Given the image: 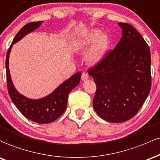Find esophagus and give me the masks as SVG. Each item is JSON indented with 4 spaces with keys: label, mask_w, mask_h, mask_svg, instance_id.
<instances>
[{
    "label": "esophagus",
    "mask_w": 160,
    "mask_h": 160,
    "mask_svg": "<svg viewBox=\"0 0 160 160\" xmlns=\"http://www.w3.org/2000/svg\"><path fill=\"white\" fill-rule=\"evenodd\" d=\"M82 80L83 81V82H85V81H87L88 79V73L86 72H83L82 75Z\"/></svg>",
    "instance_id": "1"
}]
</instances>
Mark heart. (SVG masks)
Returning <instances> with one entry per match:
<instances>
[{
  "label": "heart",
  "mask_w": 160,
  "mask_h": 160,
  "mask_svg": "<svg viewBox=\"0 0 160 160\" xmlns=\"http://www.w3.org/2000/svg\"><path fill=\"white\" fill-rule=\"evenodd\" d=\"M92 45L86 57V60L90 65H95L103 58L109 49V39L106 34H100V31L98 29L91 30L77 40L74 49L78 52H84Z\"/></svg>",
  "instance_id": "1"
}]
</instances>
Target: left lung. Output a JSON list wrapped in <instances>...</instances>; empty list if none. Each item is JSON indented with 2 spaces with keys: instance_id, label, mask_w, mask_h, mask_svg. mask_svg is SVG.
<instances>
[{
  "instance_id": "8db88e82",
  "label": "left lung",
  "mask_w": 160,
  "mask_h": 160,
  "mask_svg": "<svg viewBox=\"0 0 160 160\" xmlns=\"http://www.w3.org/2000/svg\"><path fill=\"white\" fill-rule=\"evenodd\" d=\"M118 25L122 32L120 41L88 69L97 86L94 109L100 118L115 123L135 116L151 88L150 48L133 26Z\"/></svg>"
}]
</instances>
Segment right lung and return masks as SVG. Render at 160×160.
<instances>
[{"label": "right lung", "mask_w": 160, "mask_h": 160, "mask_svg": "<svg viewBox=\"0 0 160 160\" xmlns=\"http://www.w3.org/2000/svg\"><path fill=\"white\" fill-rule=\"evenodd\" d=\"M43 21L28 23L19 30L12 40L6 57L7 84L8 93L17 109L27 119L39 124L51 123L58 119L66 110L69 93L79 84L82 72H78L64 81L53 92L40 99H30L21 94L12 84L10 70L9 57L12 45L26 35L31 33L41 26Z\"/></svg>", "instance_id": "obj_1"}]
</instances>
